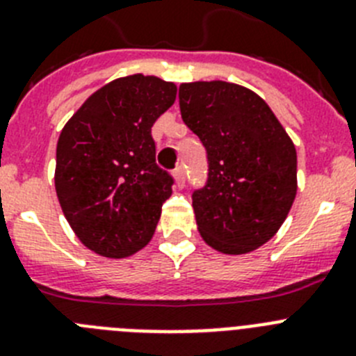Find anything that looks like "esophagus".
I'll use <instances>...</instances> for the list:
<instances>
[{"instance_id":"34e87169","label":"esophagus","mask_w":356,"mask_h":356,"mask_svg":"<svg viewBox=\"0 0 356 356\" xmlns=\"http://www.w3.org/2000/svg\"><path fill=\"white\" fill-rule=\"evenodd\" d=\"M172 175H175L176 185H178V187H184V185H185V169H184V165H178V168L175 169V172H172Z\"/></svg>"}]
</instances>
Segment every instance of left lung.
Segmentation results:
<instances>
[{
    "mask_svg": "<svg viewBox=\"0 0 356 356\" xmlns=\"http://www.w3.org/2000/svg\"><path fill=\"white\" fill-rule=\"evenodd\" d=\"M181 119L207 149L209 178L193 194L203 241L226 254L266 244L298 191L296 147L259 94L228 81L180 85Z\"/></svg>",
    "mask_w": 356,
    "mask_h": 356,
    "instance_id": "obj_1",
    "label": "left lung"
}]
</instances>
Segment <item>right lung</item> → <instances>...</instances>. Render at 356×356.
Instances as JSON below:
<instances>
[{
	"instance_id": "add662e5",
	"label": "right lung",
	"mask_w": 356,
	"mask_h": 356,
	"mask_svg": "<svg viewBox=\"0 0 356 356\" xmlns=\"http://www.w3.org/2000/svg\"><path fill=\"white\" fill-rule=\"evenodd\" d=\"M176 85L118 78L92 94L60 131L55 188L72 232L94 253L124 259L149 242L172 176L156 165L151 127Z\"/></svg>"
}]
</instances>
